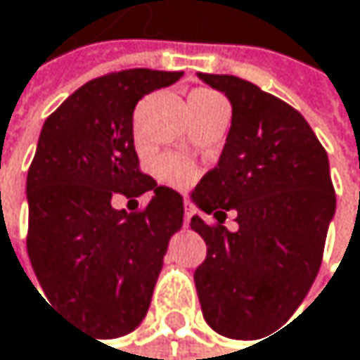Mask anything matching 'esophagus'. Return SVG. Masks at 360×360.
Masks as SVG:
<instances>
[{
  "label": "esophagus",
  "mask_w": 360,
  "mask_h": 360,
  "mask_svg": "<svg viewBox=\"0 0 360 360\" xmlns=\"http://www.w3.org/2000/svg\"><path fill=\"white\" fill-rule=\"evenodd\" d=\"M193 214H195V210H193V203L184 201V224H188V222H191Z\"/></svg>",
  "instance_id": "obj_1"
}]
</instances>
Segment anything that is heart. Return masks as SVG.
<instances>
[{"mask_svg":"<svg viewBox=\"0 0 360 360\" xmlns=\"http://www.w3.org/2000/svg\"><path fill=\"white\" fill-rule=\"evenodd\" d=\"M214 104H224L222 96H218L216 91L195 90L188 96V110H197ZM157 176L172 186H186L195 178V167L182 157L165 155L157 161Z\"/></svg>","mask_w":360,"mask_h":360,"instance_id":"heart-1","label":"heart"}]
</instances>
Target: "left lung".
<instances>
[{
	"label": "left lung",
	"instance_id": "8db88e82",
	"mask_svg": "<svg viewBox=\"0 0 360 360\" xmlns=\"http://www.w3.org/2000/svg\"><path fill=\"white\" fill-rule=\"evenodd\" d=\"M199 77L226 94L233 121L218 165L193 191L214 220H191L207 245L195 270L197 295L214 331L258 340L289 321L321 269L335 214L329 159L306 119L281 98L235 75ZM231 211L237 231L224 226Z\"/></svg>",
	"mask_w": 360,
	"mask_h": 360
}]
</instances>
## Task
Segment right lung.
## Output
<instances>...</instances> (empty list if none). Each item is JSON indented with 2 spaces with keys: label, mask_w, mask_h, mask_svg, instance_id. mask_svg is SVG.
<instances>
[{
  "label": "right lung",
  "mask_w": 360,
  "mask_h": 360,
  "mask_svg": "<svg viewBox=\"0 0 360 360\" xmlns=\"http://www.w3.org/2000/svg\"><path fill=\"white\" fill-rule=\"evenodd\" d=\"M180 71L127 69L91 79L44 123L27 174V252L54 310L98 338L134 331L150 306L167 243L182 226V197L140 172L134 108ZM148 192L138 212L110 199ZM37 289V287H35Z\"/></svg>",
  "instance_id": "add662e5"
}]
</instances>
